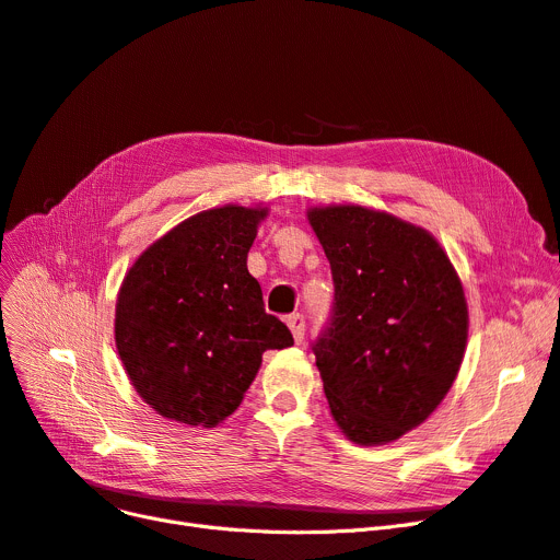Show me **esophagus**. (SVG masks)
<instances>
[{"instance_id":"esophagus-1","label":"esophagus","mask_w":560,"mask_h":560,"mask_svg":"<svg viewBox=\"0 0 560 560\" xmlns=\"http://www.w3.org/2000/svg\"><path fill=\"white\" fill-rule=\"evenodd\" d=\"M285 325H288L290 334H293L295 343H302V340H304V318H302V315H300V313L288 315V318H285Z\"/></svg>"}]
</instances>
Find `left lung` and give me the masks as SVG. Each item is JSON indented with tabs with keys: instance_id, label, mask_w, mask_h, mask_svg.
<instances>
[{
	"instance_id": "8db88e82",
	"label": "left lung",
	"mask_w": 560,
	"mask_h": 560,
	"mask_svg": "<svg viewBox=\"0 0 560 560\" xmlns=\"http://www.w3.org/2000/svg\"><path fill=\"white\" fill-rule=\"evenodd\" d=\"M334 279L313 343L336 425L359 446L396 442L446 398L467 350L469 311L432 233L366 206L306 210Z\"/></svg>"
}]
</instances>
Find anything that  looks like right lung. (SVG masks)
<instances>
[{
  "label": "right lung",
  "instance_id": "right-lung-1",
  "mask_svg": "<svg viewBox=\"0 0 560 560\" xmlns=\"http://www.w3.org/2000/svg\"><path fill=\"white\" fill-rule=\"evenodd\" d=\"M267 208L222 206L187 217L145 249L116 298L114 338L135 392L189 428L226 421L262 352L293 346L265 313L247 254Z\"/></svg>",
  "mask_w": 560,
  "mask_h": 560
}]
</instances>
